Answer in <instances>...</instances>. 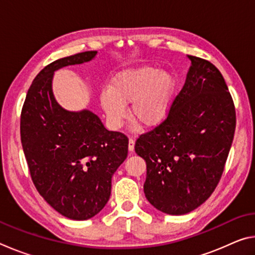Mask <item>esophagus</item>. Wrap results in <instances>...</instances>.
Returning a JSON list of instances; mask_svg holds the SVG:
<instances>
[{"label": "esophagus", "mask_w": 255, "mask_h": 255, "mask_svg": "<svg viewBox=\"0 0 255 255\" xmlns=\"http://www.w3.org/2000/svg\"><path fill=\"white\" fill-rule=\"evenodd\" d=\"M133 148H135V140H133L132 138H129V143H128L129 152H133Z\"/></svg>", "instance_id": "34e87169"}]
</instances>
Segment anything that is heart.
<instances>
[{
	"label": "heart",
	"mask_w": 255,
	"mask_h": 255,
	"mask_svg": "<svg viewBox=\"0 0 255 255\" xmlns=\"http://www.w3.org/2000/svg\"><path fill=\"white\" fill-rule=\"evenodd\" d=\"M178 81L170 72L157 67L140 66L118 73L109 88L100 92V106L112 129H119L127 117V103L131 116L145 128L163 124L173 108Z\"/></svg>",
	"instance_id": "obj_1"
}]
</instances>
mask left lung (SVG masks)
<instances>
[{"label": "left lung", "mask_w": 255, "mask_h": 255, "mask_svg": "<svg viewBox=\"0 0 255 255\" xmlns=\"http://www.w3.org/2000/svg\"><path fill=\"white\" fill-rule=\"evenodd\" d=\"M188 58L191 66L170 116L135 145L147 167L145 197L169 215L188 214L211 196L236 126L234 102L222 73L208 60Z\"/></svg>", "instance_id": "obj_1"}]
</instances>
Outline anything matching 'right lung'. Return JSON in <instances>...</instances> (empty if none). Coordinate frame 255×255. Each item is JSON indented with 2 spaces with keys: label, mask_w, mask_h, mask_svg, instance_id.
<instances>
[{
  "label": "right lung",
  "mask_w": 255,
  "mask_h": 255,
  "mask_svg": "<svg viewBox=\"0 0 255 255\" xmlns=\"http://www.w3.org/2000/svg\"><path fill=\"white\" fill-rule=\"evenodd\" d=\"M98 51L55 60L39 72L21 112V143L40 196L73 221L92 218L111 195L112 175L128 154V138L109 131L88 109L68 111L53 92L54 73L88 63Z\"/></svg>",
  "instance_id": "1"
}]
</instances>
